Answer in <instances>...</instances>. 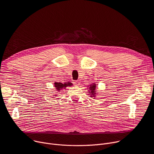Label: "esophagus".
Wrapping results in <instances>:
<instances>
[{
    "mask_svg": "<svg viewBox=\"0 0 154 154\" xmlns=\"http://www.w3.org/2000/svg\"><path fill=\"white\" fill-rule=\"evenodd\" d=\"M73 84H74V85H75V86H79V84H80V82H79V81H78V80H74V81L73 82Z\"/></svg>",
    "mask_w": 154,
    "mask_h": 154,
    "instance_id": "obj_1",
    "label": "esophagus"
}]
</instances>
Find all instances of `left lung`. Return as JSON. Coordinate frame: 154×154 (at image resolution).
<instances>
[{"mask_svg":"<svg viewBox=\"0 0 154 154\" xmlns=\"http://www.w3.org/2000/svg\"><path fill=\"white\" fill-rule=\"evenodd\" d=\"M96 85L95 83H93V85H90L89 87V91L88 93H89L91 94V97H92L93 96L94 97L95 94H96Z\"/></svg>","mask_w":154,"mask_h":154,"instance_id":"left-lung-1","label":"left lung"}]
</instances>
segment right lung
<instances>
[{
    "instance_id": "obj_1",
    "label": "right lung",
    "mask_w": 154,
    "mask_h": 154,
    "mask_svg": "<svg viewBox=\"0 0 154 154\" xmlns=\"http://www.w3.org/2000/svg\"><path fill=\"white\" fill-rule=\"evenodd\" d=\"M54 85H54L55 87L56 88V90H57L58 91H60L63 88L65 89L67 86H70L72 85V83H70L69 82H65L64 83H62L61 82H59V83L55 82Z\"/></svg>"
}]
</instances>
